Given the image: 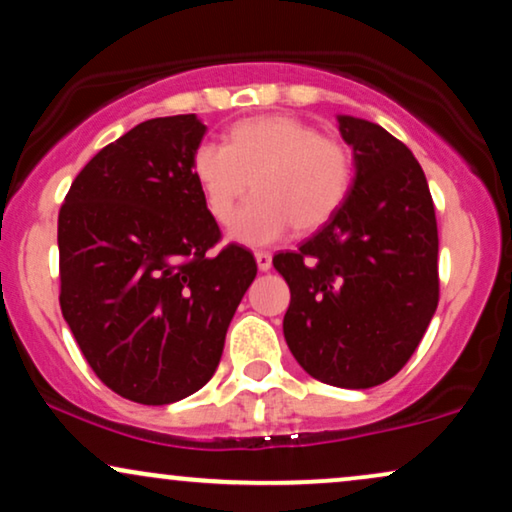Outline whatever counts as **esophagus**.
<instances>
[{
    "label": "esophagus",
    "mask_w": 512,
    "mask_h": 512,
    "mask_svg": "<svg viewBox=\"0 0 512 512\" xmlns=\"http://www.w3.org/2000/svg\"><path fill=\"white\" fill-rule=\"evenodd\" d=\"M255 260H257V269H260V272H269V269H272V252L257 250Z\"/></svg>",
    "instance_id": "1"
}]
</instances>
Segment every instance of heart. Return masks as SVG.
Segmentation results:
<instances>
[{
	"label": "heart",
	"mask_w": 512,
	"mask_h": 512,
	"mask_svg": "<svg viewBox=\"0 0 512 512\" xmlns=\"http://www.w3.org/2000/svg\"><path fill=\"white\" fill-rule=\"evenodd\" d=\"M353 155L341 140L286 114L252 116L229 131V143L205 140L193 152V176L214 221L226 224L238 200L255 197L231 221V238L272 243L291 226L317 231L353 188Z\"/></svg>",
	"instance_id": "1"
}]
</instances>
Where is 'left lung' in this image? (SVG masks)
<instances>
[{
    "label": "left lung",
    "instance_id": "8db88e82",
    "mask_svg": "<svg viewBox=\"0 0 512 512\" xmlns=\"http://www.w3.org/2000/svg\"><path fill=\"white\" fill-rule=\"evenodd\" d=\"M355 178L298 250L274 255L291 305L283 336L310 377L372 389L403 369L439 305V231L415 155L377 123L338 116Z\"/></svg>",
    "mask_w": 512,
    "mask_h": 512
}]
</instances>
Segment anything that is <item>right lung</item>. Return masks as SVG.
Returning <instances> with one entry per match:
<instances>
[{"label": "right lung", "instance_id": "add662e5", "mask_svg": "<svg viewBox=\"0 0 512 512\" xmlns=\"http://www.w3.org/2000/svg\"><path fill=\"white\" fill-rule=\"evenodd\" d=\"M195 114L138 123L102 147L59 209L61 315L92 372L119 396L169 405L200 391L257 276L219 243L193 176Z\"/></svg>", "mask_w": 512, "mask_h": 512}]
</instances>
